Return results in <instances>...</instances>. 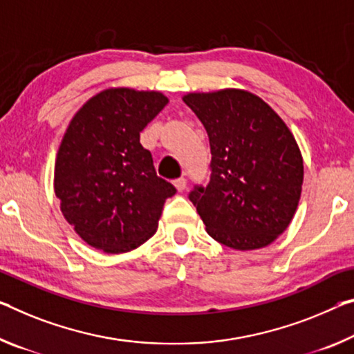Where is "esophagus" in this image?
Instances as JSON below:
<instances>
[{"label": "esophagus", "mask_w": 354, "mask_h": 354, "mask_svg": "<svg viewBox=\"0 0 354 354\" xmlns=\"http://www.w3.org/2000/svg\"><path fill=\"white\" fill-rule=\"evenodd\" d=\"M175 187L178 189V192H183L184 189H186V186H187V181H186V178H178V179H175Z\"/></svg>", "instance_id": "1"}]
</instances>
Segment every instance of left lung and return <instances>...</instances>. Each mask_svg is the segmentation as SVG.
Segmentation results:
<instances>
[{"mask_svg":"<svg viewBox=\"0 0 354 354\" xmlns=\"http://www.w3.org/2000/svg\"><path fill=\"white\" fill-rule=\"evenodd\" d=\"M183 100L209 137L211 178L189 194L207 234L236 250L271 244L290 225L304 179L290 129L266 102L241 89L190 93Z\"/></svg>","mask_w":354,"mask_h":354,"instance_id":"left-lung-1","label":"left lung"}]
</instances>
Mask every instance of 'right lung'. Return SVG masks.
Here are the masks:
<instances>
[{"mask_svg": "<svg viewBox=\"0 0 354 354\" xmlns=\"http://www.w3.org/2000/svg\"><path fill=\"white\" fill-rule=\"evenodd\" d=\"M167 104L156 91L105 89L72 118L56 156L55 194L66 221L94 249L138 248L176 194L140 143V132Z\"/></svg>", "mask_w": 354, "mask_h": 354, "instance_id": "right-lung-1", "label": "right lung"}]
</instances>
